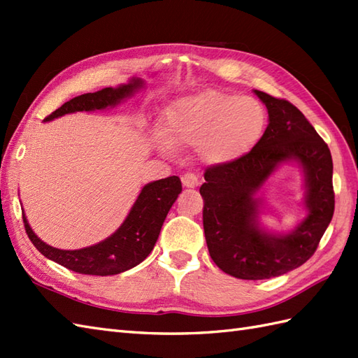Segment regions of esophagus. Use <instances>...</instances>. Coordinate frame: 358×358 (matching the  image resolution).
Here are the masks:
<instances>
[{
    "label": "esophagus",
    "mask_w": 358,
    "mask_h": 358,
    "mask_svg": "<svg viewBox=\"0 0 358 358\" xmlns=\"http://www.w3.org/2000/svg\"><path fill=\"white\" fill-rule=\"evenodd\" d=\"M181 183H183V186L186 187H195L200 185V178L192 172H186L183 177H181Z\"/></svg>",
    "instance_id": "1"
}]
</instances>
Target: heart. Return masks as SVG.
I'll list each match as a JSON object with an SVG mask.
<instances>
[{
    "mask_svg": "<svg viewBox=\"0 0 358 358\" xmlns=\"http://www.w3.org/2000/svg\"><path fill=\"white\" fill-rule=\"evenodd\" d=\"M268 112L254 96L201 90L175 100L166 110L164 140L196 146L203 163L227 164L252 150L266 131ZM163 150L169 146L162 143Z\"/></svg>",
    "mask_w": 358,
    "mask_h": 358,
    "instance_id": "1",
    "label": "heart"
}]
</instances>
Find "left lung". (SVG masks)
Wrapping results in <instances>:
<instances>
[{"label":"left lung","mask_w":358,"mask_h":358,"mask_svg":"<svg viewBox=\"0 0 358 358\" xmlns=\"http://www.w3.org/2000/svg\"><path fill=\"white\" fill-rule=\"evenodd\" d=\"M254 92L269 113L262 140L237 162L208 167L206 183L200 187L210 258L223 272L241 280L278 277L306 263L336 206L328 144L294 104L262 90ZM291 159L306 172L308 215L292 233H266L257 223L261 202L255 194L281 162Z\"/></svg>","instance_id":"obj_1"}]
</instances>
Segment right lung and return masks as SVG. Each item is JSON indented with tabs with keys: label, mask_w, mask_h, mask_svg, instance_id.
<instances>
[{
	"label": "right lung",
	"mask_w": 358,
	"mask_h": 358,
	"mask_svg": "<svg viewBox=\"0 0 358 358\" xmlns=\"http://www.w3.org/2000/svg\"><path fill=\"white\" fill-rule=\"evenodd\" d=\"M140 87H143V81L134 78L127 85L104 87L94 94L75 96L71 101L64 103L62 108L52 112L44 121H50L72 112L110 108V106H115L124 98L131 96ZM180 192L181 181L177 175L152 181L141 189L138 199L134 203L123 224L110 237L100 241L98 245L78 250H64L45 245L30 229L26 215H22V222H24L30 241L49 260L78 273L101 277L115 275V273L135 268L150 254L158 240L167 212L172 208Z\"/></svg>",
	"instance_id": "add662e5"
}]
</instances>
